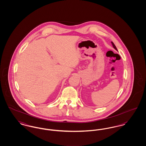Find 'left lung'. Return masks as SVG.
Instances as JSON below:
<instances>
[{"label":"left lung","instance_id":"obj_1","mask_svg":"<svg viewBox=\"0 0 146 146\" xmlns=\"http://www.w3.org/2000/svg\"><path fill=\"white\" fill-rule=\"evenodd\" d=\"M111 44H112V45H113V48H114V49H115L116 50H117V48H116V46H115V45H114V44L113 42H111Z\"/></svg>","mask_w":146,"mask_h":146}]
</instances>
